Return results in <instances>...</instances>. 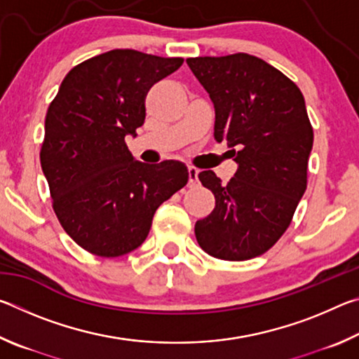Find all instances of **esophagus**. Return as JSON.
I'll return each mask as SVG.
<instances>
[{"label":"esophagus","instance_id":"1","mask_svg":"<svg viewBox=\"0 0 359 359\" xmlns=\"http://www.w3.org/2000/svg\"><path fill=\"white\" fill-rule=\"evenodd\" d=\"M198 174H199V171L196 168H193V166H188V185L190 187H194V185H198Z\"/></svg>","mask_w":359,"mask_h":359}]
</instances>
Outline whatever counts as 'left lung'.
Wrapping results in <instances>:
<instances>
[{
  "instance_id": "obj_1",
  "label": "left lung",
  "mask_w": 359,
  "mask_h": 359,
  "mask_svg": "<svg viewBox=\"0 0 359 359\" xmlns=\"http://www.w3.org/2000/svg\"><path fill=\"white\" fill-rule=\"evenodd\" d=\"M215 107V139L226 141L238 171L226 185L198 174L215 208L194 224L210 257L245 261L282 238L307 188L313 130L297 85L248 53L187 58Z\"/></svg>"
}]
</instances>
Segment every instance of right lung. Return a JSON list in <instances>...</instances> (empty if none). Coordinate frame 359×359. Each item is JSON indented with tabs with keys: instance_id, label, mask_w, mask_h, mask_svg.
Wrapping results in <instances>:
<instances>
[{
	"instance_id": "add662e5",
	"label": "right lung",
	"mask_w": 359,
	"mask_h": 359,
	"mask_svg": "<svg viewBox=\"0 0 359 359\" xmlns=\"http://www.w3.org/2000/svg\"><path fill=\"white\" fill-rule=\"evenodd\" d=\"M182 63L115 48L74 66L47 109L39 156L52 208L69 238L96 257L137 248L155 210L187 185L184 163L145 165L125 142L144 125L149 90Z\"/></svg>"
}]
</instances>
